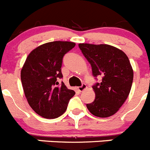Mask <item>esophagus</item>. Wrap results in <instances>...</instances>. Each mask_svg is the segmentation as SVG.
<instances>
[{"label": "esophagus", "instance_id": "1", "mask_svg": "<svg viewBox=\"0 0 150 150\" xmlns=\"http://www.w3.org/2000/svg\"><path fill=\"white\" fill-rule=\"evenodd\" d=\"M86 85L85 84V83H82L81 86H78V89L80 91V92H82V91H83L84 89H86Z\"/></svg>", "mask_w": 150, "mask_h": 150}]
</instances>
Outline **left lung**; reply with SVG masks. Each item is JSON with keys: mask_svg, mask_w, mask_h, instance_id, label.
<instances>
[{"mask_svg": "<svg viewBox=\"0 0 150 150\" xmlns=\"http://www.w3.org/2000/svg\"><path fill=\"white\" fill-rule=\"evenodd\" d=\"M80 50L92 67V75L100 83L92 86L96 93L93 102L86 104L92 115L107 117L117 112L129 94L133 70L127 54L107 44L79 43Z\"/></svg>", "mask_w": 150, "mask_h": 150, "instance_id": "obj_1", "label": "left lung"}]
</instances>
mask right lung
<instances>
[{
    "instance_id": "1",
    "label": "right lung",
    "mask_w": 150,
    "mask_h": 150,
    "mask_svg": "<svg viewBox=\"0 0 150 150\" xmlns=\"http://www.w3.org/2000/svg\"><path fill=\"white\" fill-rule=\"evenodd\" d=\"M75 46L73 42H50L35 49L26 58L21 73L23 91L29 106L41 117L61 116L75 94L64 82L58 81L63 78L64 56Z\"/></svg>"
}]
</instances>
